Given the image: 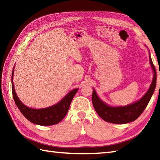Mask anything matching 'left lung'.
Masks as SVG:
<instances>
[{
  "mask_svg": "<svg viewBox=\"0 0 160 160\" xmlns=\"http://www.w3.org/2000/svg\"><path fill=\"white\" fill-rule=\"evenodd\" d=\"M149 59L153 73H154V76H153L152 82L148 91L139 101L134 102L132 104L124 106V107H110L98 98L96 91L93 89L92 93L93 108H94L97 114L103 120L109 122V123L116 124L128 123L135 121L143 113L151 98L153 92H154L156 87V80H157L156 70L155 66L152 63L151 55H149Z\"/></svg>",
  "mask_w": 160,
  "mask_h": 160,
  "instance_id": "left-lung-1",
  "label": "left lung"
}]
</instances>
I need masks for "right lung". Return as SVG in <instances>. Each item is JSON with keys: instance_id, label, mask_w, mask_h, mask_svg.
I'll return each instance as SVG.
<instances>
[{"instance_id": "1", "label": "right lung", "mask_w": 160, "mask_h": 160, "mask_svg": "<svg viewBox=\"0 0 160 160\" xmlns=\"http://www.w3.org/2000/svg\"><path fill=\"white\" fill-rule=\"evenodd\" d=\"M14 70L12 73V91L14 102L20 112L31 123L40 126H52L59 123L67 115L71 102L78 89L72 90L62 101L51 107L35 109L26 107L22 103L15 92L13 84Z\"/></svg>"}]
</instances>
